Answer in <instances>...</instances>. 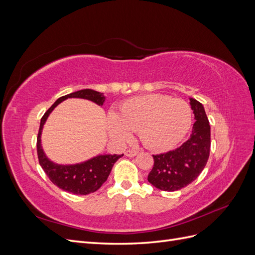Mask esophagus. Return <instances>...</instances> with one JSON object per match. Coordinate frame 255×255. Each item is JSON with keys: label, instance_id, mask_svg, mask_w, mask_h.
I'll return each mask as SVG.
<instances>
[{"label": "esophagus", "instance_id": "34e87169", "mask_svg": "<svg viewBox=\"0 0 255 255\" xmlns=\"http://www.w3.org/2000/svg\"><path fill=\"white\" fill-rule=\"evenodd\" d=\"M137 153H138V151L129 149V150H127V151H126V155L128 156V157H134L135 155H137Z\"/></svg>", "mask_w": 255, "mask_h": 255}]
</instances>
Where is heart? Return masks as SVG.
<instances>
[{"instance_id":"1","label":"heart","mask_w":255,"mask_h":255,"mask_svg":"<svg viewBox=\"0 0 255 255\" xmlns=\"http://www.w3.org/2000/svg\"><path fill=\"white\" fill-rule=\"evenodd\" d=\"M192 111L182 99L166 95L132 98L119 106L118 115L107 117L111 134L119 141L138 132L140 141L151 150L164 151L179 144L191 127Z\"/></svg>"}]
</instances>
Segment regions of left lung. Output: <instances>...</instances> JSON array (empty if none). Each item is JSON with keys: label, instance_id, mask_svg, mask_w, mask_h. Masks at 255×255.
<instances>
[{"label": "left lung", "instance_id": "8db88e82", "mask_svg": "<svg viewBox=\"0 0 255 255\" xmlns=\"http://www.w3.org/2000/svg\"><path fill=\"white\" fill-rule=\"evenodd\" d=\"M195 123L187 141L175 150L153 155L148 181L164 191L182 189L194 182L204 169L211 150V127L203 105L190 99Z\"/></svg>", "mask_w": 255, "mask_h": 255}]
</instances>
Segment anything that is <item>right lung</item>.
I'll return each mask as SVG.
<instances>
[{
    "label": "right lung",
    "instance_id": "add662e5",
    "mask_svg": "<svg viewBox=\"0 0 255 255\" xmlns=\"http://www.w3.org/2000/svg\"><path fill=\"white\" fill-rule=\"evenodd\" d=\"M68 98H82L87 99L99 105H102L104 102V97L101 92H98L91 89H83L72 92V94L60 97L50 109L44 113L40 121L39 132L37 136V154L39 164L42 167L43 171L48 175L50 181L56 185L57 187L68 192H72L73 195H88L91 192L97 191L102 184L109 177L114 164L122 155H99L91 158L85 163L78 165L63 166L54 164L44 155L43 150L40 144V135L42 127L47 120L50 113L64 100Z\"/></svg>",
    "mask_w": 255,
    "mask_h": 255
}]
</instances>
